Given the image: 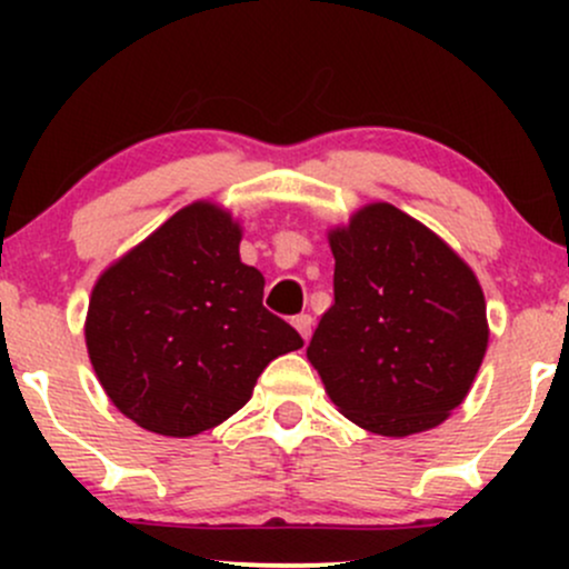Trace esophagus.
<instances>
[{
    "label": "esophagus",
    "mask_w": 569,
    "mask_h": 569,
    "mask_svg": "<svg viewBox=\"0 0 569 569\" xmlns=\"http://www.w3.org/2000/svg\"><path fill=\"white\" fill-rule=\"evenodd\" d=\"M293 326H297V331L302 335V339H310L312 335V316L310 312H302V316L293 318Z\"/></svg>",
    "instance_id": "obj_1"
}]
</instances>
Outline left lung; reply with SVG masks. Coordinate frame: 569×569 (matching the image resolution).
Wrapping results in <instances>:
<instances>
[{"label": "left lung", "instance_id": "obj_1", "mask_svg": "<svg viewBox=\"0 0 569 569\" xmlns=\"http://www.w3.org/2000/svg\"><path fill=\"white\" fill-rule=\"evenodd\" d=\"M335 305L307 358L348 420L380 436L436 428L471 390L487 305L471 267L388 202L329 234Z\"/></svg>", "mask_w": 569, "mask_h": 569}]
</instances>
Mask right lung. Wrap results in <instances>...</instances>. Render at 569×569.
Masks as SVG:
<instances>
[{"instance_id": "add662e5", "label": "right lung", "mask_w": 569, "mask_h": 569, "mask_svg": "<svg viewBox=\"0 0 569 569\" xmlns=\"http://www.w3.org/2000/svg\"><path fill=\"white\" fill-rule=\"evenodd\" d=\"M238 246L230 213L192 202L98 278L90 363L136 426L176 439L219 426L272 358L305 345L262 305V272Z\"/></svg>"}]
</instances>
